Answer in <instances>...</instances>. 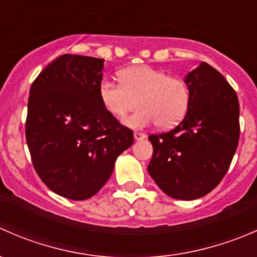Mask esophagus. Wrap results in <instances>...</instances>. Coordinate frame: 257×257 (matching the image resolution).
Listing matches in <instances>:
<instances>
[{
  "label": "esophagus",
  "mask_w": 257,
  "mask_h": 257,
  "mask_svg": "<svg viewBox=\"0 0 257 257\" xmlns=\"http://www.w3.org/2000/svg\"><path fill=\"white\" fill-rule=\"evenodd\" d=\"M145 138V134L143 132H134V139L136 141H142V139Z\"/></svg>",
  "instance_id": "esophagus-1"
}]
</instances>
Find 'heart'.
Returning a JSON list of instances; mask_svg holds the SVG:
<instances>
[{"label": "heart", "mask_w": 257, "mask_h": 257, "mask_svg": "<svg viewBox=\"0 0 257 257\" xmlns=\"http://www.w3.org/2000/svg\"><path fill=\"white\" fill-rule=\"evenodd\" d=\"M119 83L103 79L98 94L104 109L120 118L133 109L138 100L139 109L123 120L131 128H144L157 124L170 129L183 120L190 103L188 83L167 71L152 66H133L118 73Z\"/></svg>", "instance_id": "obj_1"}]
</instances>
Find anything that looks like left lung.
I'll return each mask as SVG.
<instances>
[{
	"mask_svg": "<svg viewBox=\"0 0 257 257\" xmlns=\"http://www.w3.org/2000/svg\"><path fill=\"white\" fill-rule=\"evenodd\" d=\"M190 103L173 131L149 136L148 172L167 195L194 200L226 174L240 137L239 99L220 72L201 62L185 77Z\"/></svg>",
	"mask_w": 257,
	"mask_h": 257,
	"instance_id": "8db88e82",
	"label": "left lung"
}]
</instances>
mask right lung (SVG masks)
<instances>
[{
  "label": "right lung",
  "instance_id": "1",
  "mask_svg": "<svg viewBox=\"0 0 257 257\" xmlns=\"http://www.w3.org/2000/svg\"><path fill=\"white\" fill-rule=\"evenodd\" d=\"M104 59L63 54L30 89L26 141L33 167L53 193L85 200L112 175L115 160L134 142L102 105L98 87Z\"/></svg>",
  "mask_w": 257,
  "mask_h": 257
}]
</instances>
